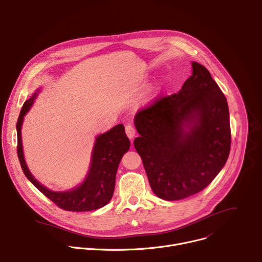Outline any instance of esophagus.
Segmentation results:
<instances>
[{"label": "esophagus", "mask_w": 262, "mask_h": 262, "mask_svg": "<svg viewBox=\"0 0 262 262\" xmlns=\"http://www.w3.org/2000/svg\"><path fill=\"white\" fill-rule=\"evenodd\" d=\"M125 133L129 139H134L136 137V128L133 124H127L125 126Z\"/></svg>", "instance_id": "esophagus-1"}]
</instances>
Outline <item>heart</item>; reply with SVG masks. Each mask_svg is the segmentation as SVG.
<instances>
[{
	"label": "heart",
	"mask_w": 262,
	"mask_h": 262,
	"mask_svg": "<svg viewBox=\"0 0 262 262\" xmlns=\"http://www.w3.org/2000/svg\"><path fill=\"white\" fill-rule=\"evenodd\" d=\"M164 84V79H161L160 81H159V83H158V86L160 88V86H162Z\"/></svg>",
	"instance_id": "b5f03b06"
}]
</instances>
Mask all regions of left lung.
Instances as JSON below:
<instances>
[{"label": "left lung", "mask_w": 262, "mask_h": 262, "mask_svg": "<svg viewBox=\"0 0 262 262\" xmlns=\"http://www.w3.org/2000/svg\"><path fill=\"white\" fill-rule=\"evenodd\" d=\"M192 74L178 94L141 110L134 119V146L154 193L165 201L191 196L225 166L231 147L224 93L209 71L191 62Z\"/></svg>", "instance_id": "left-lung-1"}]
</instances>
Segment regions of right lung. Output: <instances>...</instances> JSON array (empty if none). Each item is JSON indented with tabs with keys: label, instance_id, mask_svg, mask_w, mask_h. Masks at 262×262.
Returning a JSON list of instances; mask_svg holds the SVG:
<instances>
[{
	"label": "right lung",
	"instance_id": "obj_1",
	"mask_svg": "<svg viewBox=\"0 0 262 262\" xmlns=\"http://www.w3.org/2000/svg\"><path fill=\"white\" fill-rule=\"evenodd\" d=\"M39 92L40 88L24 103L16 123L17 157L24 173L42 194L63 210L82 212L104 207L114 194L118 166L123 155L130 147L124 125L118 124L95 139L89 170L82 183L64 191H53L38 182L30 172L23 150L21 125L24 117L30 111Z\"/></svg>",
	"mask_w": 262,
	"mask_h": 262
}]
</instances>
